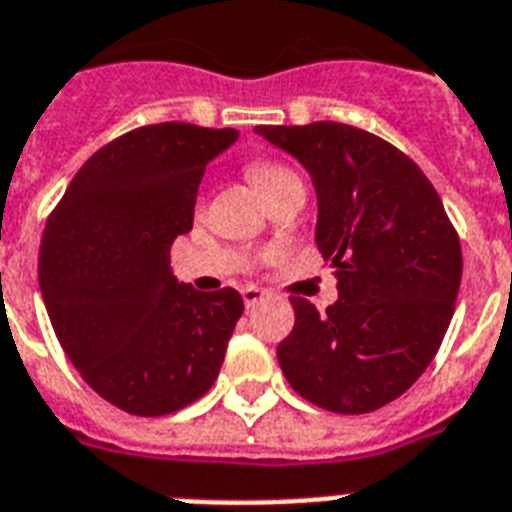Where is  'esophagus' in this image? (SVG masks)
Masks as SVG:
<instances>
[{
    "instance_id": "1",
    "label": "esophagus",
    "mask_w": 512,
    "mask_h": 512,
    "mask_svg": "<svg viewBox=\"0 0 512 512\" xmlns=\"http://www.w3.org/2000/svg\"><path fill=\"white\" fill-rule=\"evenodd\" d=\"M241 297H244V305H247V308H255L257 303H263L265 297H268V292H265V289L252 287V284H249V287L241 289Z\"/></svg>"
}]
</instances>
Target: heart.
<instances>
[{"mask_svg":"<svg viewBox=\"0 0 512 512\" xmlns=\"http://www.w3.org/2000/svg\"><path fill=\"white\" fill-rule=\"evenodd\" d=\"M249 180L255 183V188L263 193L265 199H271L273 193L284 188L287 183H295L297 175L289 167L279 162H252L247 167Z\"/></svg>","mask_w":512,"mask_h":512,"instance_id":"heart-1","label":"heart"}]
</instances>
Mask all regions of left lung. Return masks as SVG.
Listing matches in <instances>:
<instances>
[{"instance_id": "8db88e82", "label": "left lung", "mask_w": 512, "mask_h": 512, "mask_svg": "<svg viewBox=\"0 0 512 512\" xmlns=\"http://www.w3.org/2000/svg\"><path fill=\"white\" fill-rule=\"evenodd\" d=\"M255 132L311 175L316 247L340 292L327 313L289 297L295 329L276 350L281 372L327 412H374L438 353L460 292V236L428 177L388 140L340 122Z\"/></svg>"}]
</instances>
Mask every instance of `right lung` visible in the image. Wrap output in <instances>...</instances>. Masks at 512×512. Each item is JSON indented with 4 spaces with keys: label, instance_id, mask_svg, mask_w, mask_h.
<instances>
[{
    "label": "right lung",
    "instance_id": "add662e5",
    "mask_svg": "<svg viewBox=\"0 0 512 512\" xmlns=\"http://www.w3.org/2000/svg\"><path fill=\"white\" fill-rule=\"evenodd\" d=\"M239 138L148 124L84 162L47 217L39 287L60 345L108 404L162 417L212 388L241 319L236 289L196 292L170 268L207 164Z\"/></svg>",
    "mask_w": 512,
    "mask_h": 512
}]
</instances>
